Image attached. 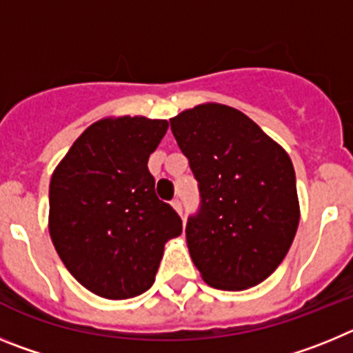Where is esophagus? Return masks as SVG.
<instances>
[{"label": "esophagus", "instance_id": "esophagus-1", "mask_svg": "<svg viewBox=\"0 0 353 353\" xmlns=\"http://www.w3.org/2000/svg\"><path fill=\"white\" fill-rule=\"evenodd\" d=\"M171 207H173L174 210L182 215V201H180V199H173V201H171Z\"/></svg>", "mask_w": 353, "mask_h": 353}]
</instances>
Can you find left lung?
Segmentation results:
<instances>
[{
    "mask_svg": "<svg viewBox=\"0 0 353 353\" xmlns=\"http://www.w3.org/2000/svg\"><path fill=\"white\" fill-rule=\"evenodd\" d=\"M198 180L201 207L189 217V254L214 288H251L285 260L297 233L290 155L239 109L207 102L170 120Z\"/></svg>",
    "mask_w": 353,
    "mask_h": 353,
    "instance_id": "1",
    "label": "left lung"
}]
</instances>
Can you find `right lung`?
<instances>
[{"label": "right lung", "mask_w": 353, "mask_h": 353, "mask_svg": "<svg viewBox=\"0 0 353 353\" xmlns=\"http://www.w3.org/2000/svg\"><path fill=\"white\" fill-rule=\"evenodd\" d=\"M166 120L109 117L74 141L49 183V235L77 281L121 301L154 285L164 244L182 219L155 194L148 157Z\"/></svg>", "instance_id": "1"}]
</instances>
